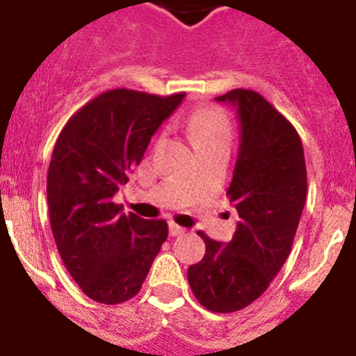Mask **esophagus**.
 <instances>
[{"label": "esophagus", "instance_id": "obj_1", "mask_svg": "<svg viewBox=\"0 0 356 356\" xmlns=\"http://www.w3.org/2000/svg\"><path fill=\"white\" fill-rule=\"evenodd\" d=\"M169 234H171L172 237H178V235L185 234V228L178 226L176 222H169Z\"/></svg>", "mask_w": 356, "mask_h": 356}]
</instances>
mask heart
Instances as JSON below:
<instances>
[{
	"mask_svg": "<svg viewBox=\"0 0 356 356\" xmlns=\"http://www.w3.org/2000/svg\"><path fill=\"white\" fill-rule=\"evenodd\" d=\"M188 130L194 144L216 143V140L232 139V127H229L228 115L221 108L216 106H203L194 110L188 119Z\"/></svg>",
	"mask_w": 356,
	"mask_h": 356,
	"instance_id": "heart-1",
	"label": "heart"
}]
</instances>
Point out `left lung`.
Wrapping results in <instances>:
<instances>
[{
	"label": "left lung",
	"instance_id": "1",
	"mask_svg": "<svg viewBox=\"0 0 356 356\" xmlns=\"http://www.w3.org/2000/svg\"><path fill=\"white\" fill-rule=\"evenodd\" d=\"M216 99L237 106L241 121L226 193L238 222L228 244L197 232L207 251L187 278L207 310L229 314L259 300L287 260L307 200V165L296 128L262 94L234 89Z\"/></svg>",
	"mask_w": 356,
	"mask_h": 356
}]
</instances>
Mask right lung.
<instances>
[{
    "label": "right lung",
    "instance_id": "add662e5",
    "mask_svg": "<svg viewBox=\"0 0 356 356\" xmlns=\"http://www.w3.org/2000/svg\"><path fill=\"white\" fill-rule=\"evenodd\" d=\"M184 96L106 90L74 112L56 139L48 169L51 232L69 275L97 303L131 300L168 238L163 219L122 213L114 194Z\"/></svg>",
    "mask_w": 356,
    "mask_h": 356
}]
</instances>
